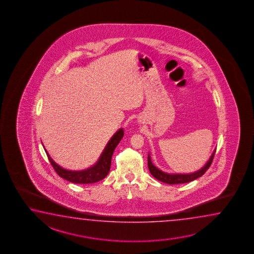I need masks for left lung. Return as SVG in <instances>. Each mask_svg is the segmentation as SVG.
Returning <instances> with one entry per match:
<instances>
[{"instance_id": "left-lung-1", "label": "left lung", "mask_w": 254, "mask_h": 254, "mask_svg": "<svg viewBox=\"0 0 254 254\" xmlns=\"http://www.w3.org/2000/svg\"><path fill=\"white\" fill-rule=\"evenodd\" d=\"M214 153H215V150L211 156V158L209 159L208 162L204 165V168H202L198 171H196L194 173H191V174H168V173H165L163 171L157 169L154 165L152 164L149 155L148 156V167H149V172L151 173V175L154 177L155 179H158L161 182H164V183L169 185L188 183L190 181H193L194 179H198L206 172V170L209 169V167L212 164V161L214 159Z\"/></svg>"}]
</instances>
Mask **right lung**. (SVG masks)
Instances as JSON below:
<instances>
[{
    "label": "right lung",
    "instance_id": "right-lung-1",
    "mask_svg": "<svg viewBox=\"0 0 254 254\" xmlns=\"http://www.w3.org/2000/svg\"><path fill=\"white\" fill-rule=\"evenodd\" d=\"M124 134H125L124 129H120L112 137V139H110L109 142L106 145L105 150L103 151L97 163L89 169L81 170V171H72V170H67L61 168L59 165L56 164L54 160L51 159V157L47 152L46 149L45 151L50 160V164L52 165L53 169H55L56 172L60 178H63L65 180L75 184H92L105 179L109 173L114 151L116 146L119 144L121 139H123Z\"/></svg>",
    "mask_w": 254,
    "mask_h": 254
}]
</instances>
